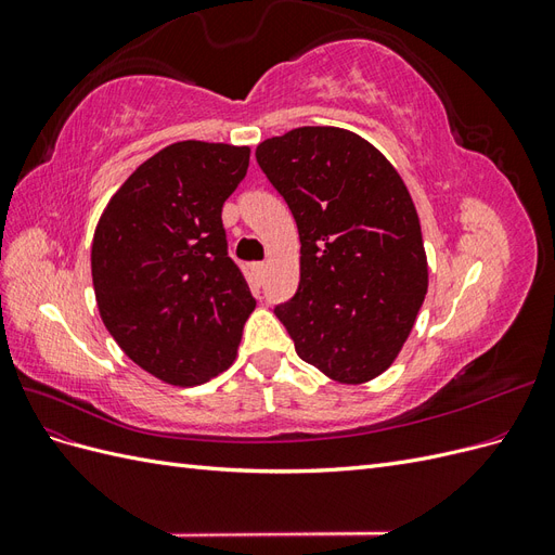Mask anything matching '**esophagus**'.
<instances>
[{"label":"esophagus","instance_id":"esophagus-1","mask_svg":"<svg viewBox=\"0 0 555 555\" xmlns=\"http://www.w3.org/2000/svg\"><path fill=\"white\" fill-rule=\"evenodd\" d=\"M255 273L261 278L263 273H266V263L263 261H259V263H255Z\"/></svg>","mask_w":555,"mask_h":555}]
</instances>
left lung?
Returning <instances> with one entry per match:
<instances>
[{"label":"left lung","mask_w":555,"mask_h":555,"mask_svg":"<svg viewBox=\"0 0 555 555\" xmlns=\"http://www.w3.org/2000/svg\"><path fill=\"white\" fill-rule=\"evenodd\" d=\"M300 238V282L275 308L296 354L340 384L382 375L428 292L414 201L379 150L340 127H298L257 145Z\"/></svg>","instance_id":"obj_1"}]
</instances>
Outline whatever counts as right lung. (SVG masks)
<instances>
[{"label":"right lung","mask_w":555,"mask_h":555,"mask_svg":"<svg viewBox=\"0 0 555 555\" xmlns=\"http://www.w3.org/2000/svg\"><path fill=\"white\" fill-rule=\"evenodd\" d=\"M247 166V145H166L99 217L92 238L99 314L125 354L166 384L194 386L227 371L257 306L227 255L222 227L224 201Z\"/></svg>","instance_id":"1"}]
</instances>
